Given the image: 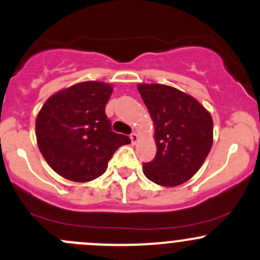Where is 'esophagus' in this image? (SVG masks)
Masks as SVG:
<instances>
[{"mask_svg":"<svg viewBox=\"0 0 260 260\" xmlns=\"http://www.w3.org/2000/svg\"><path fill=\"white\" fill-rule=\"evenodd\" d=\"M129 138H131V141H132L133 145H135V143H137V141H138V135H137V133L133 132L132 135L129 136Z\"/></svg>","mask_w":260,"mask_h":260,"instance_id":"obj_1","label":"esophagus"}]
</instances>
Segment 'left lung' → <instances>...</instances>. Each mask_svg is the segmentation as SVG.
I'll return each mask as SVG.
<instances>
[{"label":"left lung","mask_w":260,"mask_h":260,"mask_svg":"<svg viewBox=\"0 0 260 260\" xmlns=\"http://www.w3.org/2000/svg\"><path fill=\"white\" fill-rule=\"evenodd\" d=\"M155 127L156 156L143 173L161 186L185 183L201 169L213 143L210 112L190 95L161 84H138Z\"/></svg>","instance_id":"8db88e82"}]
</instances>
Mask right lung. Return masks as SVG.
<instances>
[{
    "instance_id": "right-lung-1",
    "label": "right lung",
    "mask_w": 260,
    "mask_h": 260,
    "mask_svg": "<svg viewBox=\"0 0 260 260\" xmlns=\"http://www.w3.org/2000/svg\"><path fill=\"white\" fill-rule=\"evenodd\" d=\"M112 92L107 82H79L48 98L38 113V147L63 178L77 183L99 178L113 153L131 143L129 137L113 132L105 114Z\"/></svg>"
}]
</instances>
